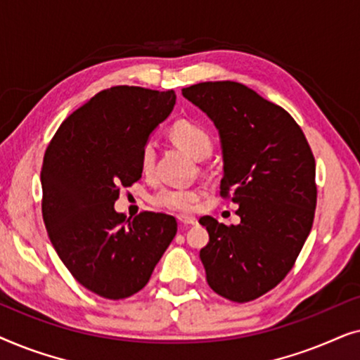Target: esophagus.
<instances>
[{
    "instance_id": "1",
    "label": "esophagus",
    "mask_w": 360,
    "mask_h": 360,
    "mask_svg": "<svg viewBox=\"0 0 360 360\" xmlns=\"http://www.w3.org/2000/svg\"><path fill=\"white\" fill-rule=\"evenodd\" d=\"M179 221L184 226H193V224L198 223V221H196V218H193V216H185V214H180Z\"/></svg>"
}]
</instances>
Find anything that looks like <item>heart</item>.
Returning a JSON list of instances; mask_svg holds the SVG:
<instances>
[{"label": "heart", "mask_w": 360, "mask_h": 360, "mask_svg": "<svg viewBox=\"0 0 360 360\" xmlns=\"http://www.w3.org/2000/svg\"><path fill=\"white\" fill-rule=\"evenodd\" d=\"M170 137L175 144L185 149L196 160H203L211 155L213 139L205 126L190 120H179L170 127ZM157 150L152 141H147L141 149L139 162L146 175L154 172ZM203 191L196 186H164L152 198V203L159 208L188 214L196 210Z\"/></svg>", "instance_id": "b5f03b06"}]
</instances>
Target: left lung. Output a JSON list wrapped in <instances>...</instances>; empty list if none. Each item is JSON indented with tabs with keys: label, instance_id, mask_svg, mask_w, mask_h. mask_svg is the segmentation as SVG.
Returning <instances> with one entry per match:
<instances>
[{
	"label": "left lung",
	"instance_id": "obj_1",
	"mask_svg": "<svg viewBox=\"0 0 360 360\" xmlns=\"http://www.w3.org/2000/svg\"><path fill=\"white\" fill-rule=\"evenodd\" d=\"M214 122L223 147L221 196L239 205V224L200 218L210 243L200 250L206 282L245 303L287 277L313 226L316 165L300 127L282 106L243 83L203 82L181 90Z\"/></svg>",
	"mask_w": 360,
	"mask_h": 360
}]
</instances>
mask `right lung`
I'll return each instance as SVG.
<instances>
[{"label": "right lung", "mask_w": 360, "mask_h": 360, "mask_svg": "<svg viewBox=\"0 0 360 360\" xmlns=\"http://www.w3.org/2000/svg\"><path fill=\"white\" fill-rule=\"evenodd\" d=\"M174 90L112 86L73 111L49 144L41 170L42 218L70 274L108 300L149 282L176 234L174 216L116 213L121 186L141 179V149L175 106Z\"/></svg>", "instance_id": "1"}]
</instances>
